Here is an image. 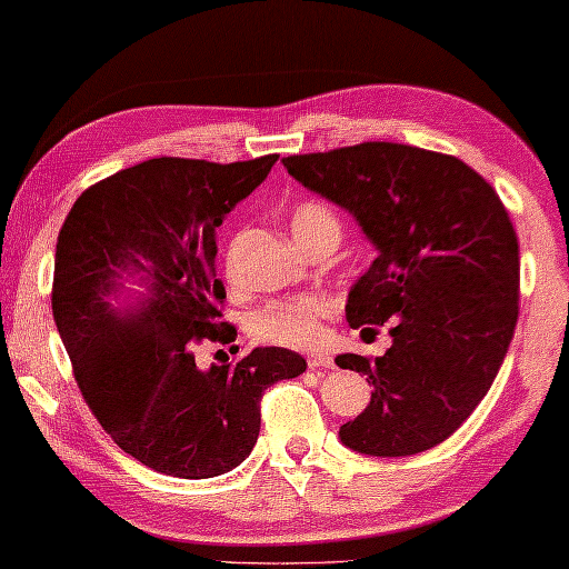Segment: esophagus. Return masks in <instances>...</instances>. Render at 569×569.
Instances as JSON below:
<instances>
[{"mask_svg": "<svg viewBox=\"0 0 569 569\" xmlns=\"http://www.w3.org/2000/svg\"><path fill=\"white\" fill-rule=\"evenodd\" d=\"M308 368H310V370L333 368V360H331L329 355H310V357H308Z\"/></svg>", "mask_w": 569, "mask_h": 569, "instance_id": "esophagus-1", "label": "esophagus"}]
</instances>
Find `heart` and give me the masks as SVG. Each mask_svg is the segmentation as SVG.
Wrapping results in <instances>:
<instances>
[{"instance_id":"obj_1","label":"heart","mask_w":569,"mask_h":569,"mask_svg":"<svg viewBox=\"0 0 569 569\" xmlns=\"http://www.w3.org/2000/svg\"><path fill=\"white\" fill-rule=\"evenodd\" d=\"M290 228L298 243L306 248L318 238L341 236V222L329 204L306 199L292 207ZM333 313V302L326 295H300L292 300L271 302L253 316L251 329L267 345L290 349H313L323 339V321Z\"/></svg>"}]
</instances>
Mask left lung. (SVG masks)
Listing matches in <instances>:
<instances>
[{
  "instance_id": "1",
  "label": "left lung",
  "mask_w": 569,
  "mask_h": 569,
  "mask_svg": "<svg viewBox=\"0 0 569 569\" xmlns=\"http://www.w3.org/2000/svg\"><path fill=\"white\" fill-rule=\"evenodd\" d=\"M282 162L347 209L378 251L349 290L347 321L372 333L386 323L393 345L376 360L337 357L372 383L341 442L380 458L435 448L485 399L516 331L520 256L508 209L466 162L409 144L362 142Z\"/></svg>"
}]
</instances>
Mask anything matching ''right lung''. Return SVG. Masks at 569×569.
<instances>
[{
	"instance_id": "obj_1",
	"label": "right lung",
	"mask_w": 569,
	"mask_h": 569,
	"mask_svg": "<svg viewBox=\"0 0 569 569\" xmlns=\"http://www.w3.org/2000/svg\"><path fill=\"white\" fill-rule=\"evenodd\" d=\"M277 158L144 160L90 186L61 224L53 321L92 415L147 469L232 471L259 440L263 391L308 368L284 347L207 370L193 357L201 341L238 337L222 321L214 230Z\"/></svg>"
}]
</instances>
